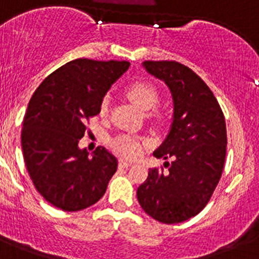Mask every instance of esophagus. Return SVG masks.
Here are the masks:
<instances>
[{"mask_svg": "<svg viewBox=\"0 0 259 259\" xmlns=\"http://www.w3.org/2000/svg\"><path fill=\"white\" fill-rule=\"evenodd\" d=\"M131 166H132L131 162L124 161V159H119V167H122V168H128Z\"/></svg>", "mask_w": 259, "mask_h": 259, "instance_id": "obj_1", "label": "esophagus"}]
</instances>
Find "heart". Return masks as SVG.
Masks as SVG:
<instances>
[{
	"mask_svg": "<svg viewBox=\"0 0 259 259\" xmlns=\"http://www.w3.org/2000/svg\"><path fill=\"white\" fill-rule=\"evenodd\" d=\"M127 96L135 105H137L143 111H151L159 101L158 91L156 87L148 82L142 81L130 84L127 89ZM108 108H110V96H105L100 105L101 113H107ZM151 116L158 117V113L153 112L151 113ZM112 146L119 154H122L123 157H128V158H136L137 156H140L141 151H142L140 140L126 135L114 138Z\"/></svg>",
	"mask_w": 259,
	"mask_h": 259,
	"instance_id": "b5f03b06",
	"label": "heart"
}]
</instances>
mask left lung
<instances>
[{
  "mask_svg": "<svg viewBox=\"0 0 259 259\" xmlns=\"http://www.w3.org/2000/svg\"><path fill=\"white\" fill-rule=\"evenodd\" d=\"M145 70L167 84L173 118L166 140L153 156L163 168H151L137 189L143 210L167 225L181 223L206 207L222 176L227 147L223 112L203 79L176 61H145Z\"/></svg>",
  "mask_w": 259,
  "mask_h": 259,
  "instance_id": "left-lung-1",
  "label": "left lung"
}]
</instances>
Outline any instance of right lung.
Masks as SVG:
<instances>
[{
    "mask_svg": "<svg viewBox=\"0 0 259 259\" xmlns=\"http://www.w3.org/2000/svg\"><path fill=\"white\" fill-rule=\"evenodd\" d=\"M130 67L127 61L78 58L44 79L34 91L21 135L23 158L38 193L52 206L76 212L100 201L117 170L105 147L90 157L78 142L102 98Z\"/></svg>",
    "mask_w": 259,
    "mask_h": 259,
    "instance_id": "right-lung-1",
    "label": "right lung"
}]
</instances>
